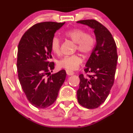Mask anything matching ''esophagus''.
Returning <instances> with one entry per match:
<instances>
[{"mask_svg": "<svg viewBox=\"0 0 133 133\" xmlns=\"http://www.w3.org/2000/svg\"><path fill=\"white\" fill-rule=\"evenodd\" d=\"M66 73L68 76H72L74 74V72L69 71V70H66Z\"/></svg>", "mask_w": 133, "mask_h": 133, "instance_id": "esophagus-1", "label": "esophagus"}]
</instances>
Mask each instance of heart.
Segmentation results:
<instances>
[{
	"label": "heart",
	"instance_id": "b5f03b06",
	"mask_svg": "<svg viewBox=\"0 0 133 133\" xmlns=\"http://www.w3.org/2000/svg\"><path fill=\"white\" fill-rule=\"evenodd\" d=\"M65 37L70 39L76 44V49L84 56L89 54L94 46V39L91 35L87 34L81 29H73L65 32ZM51 51L55 54L61 52V41L57 37H54L51 41ZM82 59L78 55L65 56L58 62V66L69 71H75L79 68Z\"/></svg>",
	"mask_w": 133,
	"mask_h": 133
}]
</instances>
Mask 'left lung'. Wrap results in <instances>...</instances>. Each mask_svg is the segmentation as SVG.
Masks as SVG:
<instances>
[{
	"instance_id": "8db88e82",
	"label": "left lung",
	"mask_w": 133,
	"mask_h": 133,
	"mask_svg": "<svg viewBox=\"0 0 133 133\" xmlns=\"http://www.w3.org/2000/svg\"><path fill=\"white\" fill-rule=\"evenodd\" d=\"M77 23L93 29L96 41L84 69L91 75H88V78L83 74L79 76L77 100L81 106L95 109L105 101L114 84L117 61L116 44L110 32L96 20H83Z\"/></svg>"
}]
</instances>
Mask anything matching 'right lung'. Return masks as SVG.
Here are the masks:
<instances>
[{"label": "right lung", "instance_id": "obj_1", "mask_svg": "<svg viewBox=\"0 0 133 133\" xmlns=\"http://www.w3.org/2000/svg\"><path fill=\"white\" fill-rule=\"evenodd\" d=\"M64 24H35L24 33L18 45L17 67L20 84L29 101L37 108L44 109L54 103L66 77L64 69L50 74L54 63L49 62L51 41Z\"/></svg>", "mask_w": 133, "mask_h": 133}]
</instances>
